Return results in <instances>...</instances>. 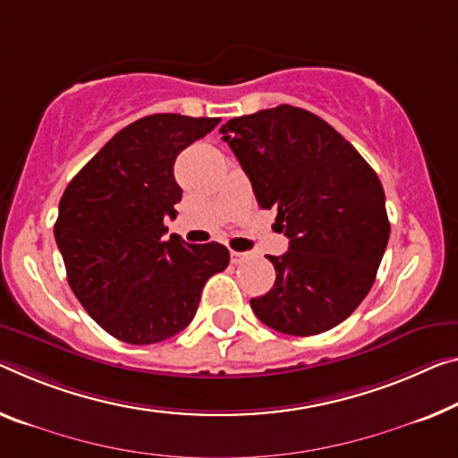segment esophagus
Listing matches in <instances>:
<instances>
[{
    "label": "esophagus",
    "mask_w": 458,
    "mask_h": 458,
    "mask_svg": "<svg viewBox=\"0 0 458 458\" xmlns=\"http://www.w3.org/2000/svg\"><path fill=\"white\" fill-rule=\"evenodd\" d=\"M245 258H248V253H242V251H233V250H231V262H233V264H242Z\"/></svg>",
    "instance_id": "esophagus-1"
}]
</instances>
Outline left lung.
Instances as JSON below:
<instances>
[{"label":"left lung","instance_id":"left-lung-1","mask_svg":"<svg viewBox=\"0 0 458 458\" xmlns=\"http://www.w3.org/2000/svg\"><path fill=\"white\" fill-rule=\"evenodd\" d=\"M221 132L288 237L286 253L268 256L276 280L250 301L253 313L288 335L335 327L369 294L389 242L381 180L334 126L288 104L231 118Z\"/></svg>","mask_w":458,"mask_h":458}]
</instances>
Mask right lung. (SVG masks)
<instances>
[{
    "mask_svg": "<svg viewBox=\"0 0 458 458\" xmlns=\"http://www.w3.org/2000/svg\"><path fill=\"white\" fill-rule=\"evenodd\" d=\"M219 118L151 114L118 131L59 202L55 239L77 301L102 329L126 344H156L194 319L207 280L229 266L210 242L165 239L182 188L180 151L208 135Z\"/></svg>",
    "mask_w": 458,
    "mask_h": 458,
    "instance_id": "1",
    "label": "right lung"
}]
</instances>
